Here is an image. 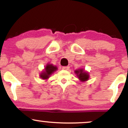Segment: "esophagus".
<instances>
[{
  "mask_svg": "<svg viewBox=\"0 0 128 128\" xmlns=\"http://www.w3.org/2000/svg\"><path fill=\"white\" fill-rule=\"evenodd\" d=\"M69 68L70 67H68V66H64V67H62V70H69Z\"/></svg>",
  "mask_w": 128,
  "mask_h": 128,
  "instance_id": "obj_1",
  "label": "esophagus"
}]
</instances>
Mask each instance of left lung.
I'll list each match as a JSON object with an SVG mask.
<instances>
[{
	"label": "left lung",
	"instance_id": "obj_1",
	"mask_svg": "<svg viewBox=\"0 0 128 128\" xmlns=\"http://www.w3.org/2000/svg\"><path fill=\"white\" fill-rule=\"evenodd\" d=\"M74 73L80 82H86L90 78L89 73L83 68L77 69L74 71Z\"/></svg>",
	"mask_w": 128,
	"mask_h": 128
}]
</instances>
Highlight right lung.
<instances>
[{
    "mask_svg": "<svg viewBox=\"0 0 128 128\" xmlns=\"http://www.w3.org/2000/svg\"><path fill=\"white\" fill-rule=\"evenodd\" d=\"M57 70H58V68L56 66L53 65L52 64L48 63L45 66L44 70H42V71L40 74V78L43 80H47Z\"/></svg>",
    "mask_w": 128,
    "mask_h": 128,
    "instance_id": "1",
    "label": "right lung"
}]
</instances>
